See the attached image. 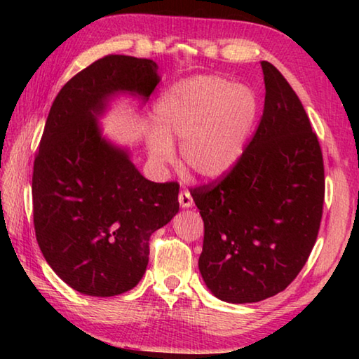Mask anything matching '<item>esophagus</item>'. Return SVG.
Segmentation results:
<instances>
[{"mask_svg": "<svg viewBox=\"0 0 359 359\" xmlns=\"http://www.w3.org/2000/svg\"><path fill=\"white\" fill-rule=\"evenodd\" d=\"M179 204H180L182 209L191 208V205H193V198H191L190 191H187V190L180 191V194H179Z\"/></svg>", "mask_w": 359, "mask_h": 359, "instance_id": "obj_1", "label": "esophagus"}]
</instances>
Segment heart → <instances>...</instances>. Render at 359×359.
<instances>
[{
	"instance_id": "b5f03b06",
	"label": "heart",
	"mask_w": 359,
	"mask_h": 359,
	"mask_svg": "<svg viewBox=\"0 0 359 359\" xmlns=\"http://www.w3.org/2000/svg\"><path fill=\"white\" fill-rule=\"evenodd\" d=\"M258 115V96L248 85L218 76L188 79L156 101L149 155L168 165L174 160L171 141L179 139L184 165L198 177L218 180L238 166Z\"/></svg>"
}]
</instances>
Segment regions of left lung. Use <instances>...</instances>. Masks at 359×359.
Wrapping results in <instances>:
<instances>
[{
	"instance_id": "left-lung-1",
	"label": "left lung",
	"mask_w": 359,
	"mask_h": 359,
	"mask_svg": "<svg viewBox=\"0 0 359 359\" xmlns=\"http://www.w3.org/2000/svg\"><path fill=\"white\" fill-rule=\"evenodd\" d=\"M261 68L264 112L252 142L220 184L193 190L204 220L199 272L210 293L231 304L287 288L312 252L323 212L317 135L276 66Z\"/></svg>"
}]
</instances>
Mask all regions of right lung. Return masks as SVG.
Masks as SVG:
<instances>
[{
	"label": "right lung",
	"mask_w": 359,
	"mask_h": 359,
	"mask_svg": "<svg viewBox=\"0 0 359 359\" xmlns=\"http://www.w3.org/2000/svg\"><path fill=\"white\" fill-rule=\"evenodd\" d=\"M160 81L154 60L107 55L72 77L48 112L33 168L36 239L53 272L82 294L135 288L151 233L179 212V185L145 179L100 123L115 98L145 104Z\"/></svg>",
	"instance_id": "add662e5"
}]
</instances>
